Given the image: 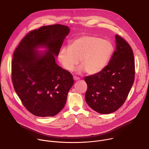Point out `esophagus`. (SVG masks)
Returning a JSON list of instances; mask_svg holds the SVG:
<instances>
[{"label": "esophagus", "instance_id": "1", "mask_svg": "<svg viewBox=\"0 0 149 149\" xmlns=\"http://www.w3.org/2000/svg\"><path fill=\"white\" fill-rule=\"evenodd\" d=\"M73 78L74 79V81H77V80H79V77H77L76 76H74L73 77Z\"/></svg>", "mask_w": 149, "mask_h": 149}]
</instances>
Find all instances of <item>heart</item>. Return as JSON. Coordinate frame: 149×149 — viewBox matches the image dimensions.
I'll return each instance as SVG.
<instances>
[{"instance_id": "b5f03b06", "label": "heart", "mask_w": 149, "mask_h": 149, "mask_svg": "<svg viewBox=\"0 0 149 149\" xmlns=\"http://www.w3.org/2000/svg\"><path fill=\"white\" fill-rule=\"evenodd\" d=\"M113 51L111 42L95 36H83L75 39L70 45L63 47L58 54L62 67L72 71L79 63L82 65L79 72L86 71L88 74H96L107 65Z\"/></svg>"}]
</instances>
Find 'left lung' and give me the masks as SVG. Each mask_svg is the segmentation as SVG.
Instances as JSON below:
<instances>
[{
  "label": "left lung",
  "mask_w": 149,
  "mask_h": 149,
  "mask_svg": "<svg viewBox=\"0 0 149 149\" xmlns=\"http://www.w3.org/2000/svg\"><path fill=\"white\" fill-rule=\"evenodd\" d=\"M116 50L106 66L100 72L84 78L88 88L86 101L94 111L110 114L125 102L134 81L133 52L129 44L116 35Z\"/></svg>",
  "instance_id": "8db88e82"
}]
</instances>
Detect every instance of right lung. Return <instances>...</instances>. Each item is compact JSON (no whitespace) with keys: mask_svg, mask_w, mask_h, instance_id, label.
Wrapping results in <instances>:
<instances>
[{"mask_svg":"<svg viewBox=\"0 0 149 149\" xmlns=\"http://www.w3.org/2000/svg\"><path fill=\"white\" fill-rule=\"evenodd\" d=\"M69 27L56 24L29 32L15 49L12 62L15 90L25 108L38 117H53L66 103L73 86L71 74L55 62ZM39 48L45 49L40 52Z\"/></svg>","mask_w":149,"mask_h":149,"instance_id":"add662e5","label":"right lung"}]
</instances>
